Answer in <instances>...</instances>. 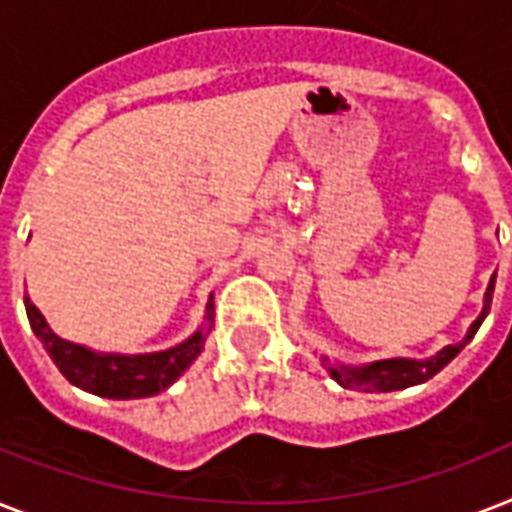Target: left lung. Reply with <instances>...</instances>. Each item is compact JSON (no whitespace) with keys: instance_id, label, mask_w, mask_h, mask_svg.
Masks as SVG:
<instances>
[{"instance_id":"1","label":"left lung","mask_w":512,"mask_h":512,"mask_svg":"<svg viewBox=\"0 0 512 512\" xmlns=\"http://www.w3.org/2000/svg\"><path fill=\"white\" fill-rule=\"evenodd\" d=\"M492 295H494V281L486 289L484 311L473 321L468 337L457 345H446L438 356L428 358V361H412V358H388V361H377V364L361 366V369H348V366H327L329 374L340 382L342 388L348 390H364V393H388V390H401L409 388V385H417V382L430 380L433 374H438L449 361H452L457 353H460L473 335L481 327V321L486 319V313L492 308Z\"/></svg>"}]
</instances>
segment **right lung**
<instances>
[{
	"label": "right lung",
	"instance_id": "obj_1",
	"mask_svg": "<svg viewBox=\"0 0 512 512\" xmlns=\"http://www.w3.org/2000/svg\"><path fill=\"white\" fill-rule=\"evenodd\" d=\"M28 324L34 335L44 342V348L71 385L103 398H146L162 393L193 364L207 340L209 329H199L196 335L162 353L146 356H100L92 350L60 340L31 300L26 297ZM212 319V303L207 308Z\"/></svg>",
	"mask_w": 512,
	"mask_h": 512
}]
</instances>
